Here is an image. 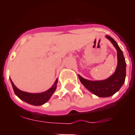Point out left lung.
<instances>
[{
    "instance_id": "1",
    "label": "left lung",
    "mask_w": 135,
    "mask_h": 135,
    "mask_svg": "<svg viewBox=\"0 0 135 135\" xmlns=\"http://www.w3.org/2000/svg\"><path fill=\"white\" fill-rule=\"evenodd\" d=\"M106 38L111 41L117 50L118 65L114 74L106 80L95 81L86 80L78 75L81 83L90 92L99 97H108L113 95L124 84L126 76V63L123 52L114 39L109 36H106Z\"/></svg>"
}]
</instances>
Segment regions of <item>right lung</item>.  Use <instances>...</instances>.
Here are the masks:
<instances>
[{
    "mask_svg": "<svg viewBox=\"0 0 135 135\" xmlns=\"http://www.w3.org/2000/svg\"><path fill=\"white\" fill-rule=\"evenodd\" d=\"M10 81H11L15 94L20 99H22V100H23L25 102L28 103V104L34 105V106H41V105H43L45 103H46L50 99V98L52 95L53 93L55 92V90L57 88V79L55 80V83H54L52 86L45 92H41V93H28V92H24V91H22L20 89H18L15 85L12 80H10Z\"/></svg>",
    "mask_w": 135,
    "mask_h": 135,
    "instance_id": "right-lung-1",
    "label": "right lung"
}]
</instances>
